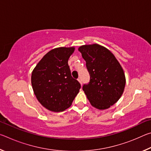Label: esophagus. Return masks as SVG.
<instances>
[{
	"label": "esophagus",
	"mask_w": 151,
	"mask_h": 151,
	"mask_svg": "<svg viewBox=\"0 0 151 151\" xmlns=\"http://www.w3.org/2000/svg\"><path fill=\"white\" fill-rule=\"evenodd\" d=\"M77 80H78V81L79 82V83H81V85H82V80H81V78H78L77 79Z\"/></svg>",
	"instance_id": "obj_1"
}]
</instances>
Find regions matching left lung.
<instances>
[{"label":"left lung","mask_w":151,"mask_h":151,"mask_svg":"<svg viewBox=\"0 0 151 151\" xmlns=\"http://www.w3.org/2000/svg\"><path fill=\"white\" fill-rule=\"evenodd\" d=\"M91 79L83 90L91 104L99 110L115 104L124 92L126 78L121 65L106 48L98 44L81 46Z\"/></svg>","instance_id":"8db88e82"}]
</instances>
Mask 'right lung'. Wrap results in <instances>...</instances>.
Wrapping results in <instances>:
<instances>
[{"label": "right lung", "mask_w": 151, "mask_h": 151, "mask_svg": "<svg viewBox=\"0 0 151 151\" xmlns=\"http://www.w3.org/2000/svg\"><path fill=\"white\" fill-rule=\"evenodd\" d=\"M75 47H58L42 58L31 75V84L37 100L52 112L69 108L81 88L77 80L71 76L68 58Z\"/></svg>", "instance_id": "add662e5"}]
</instances>
